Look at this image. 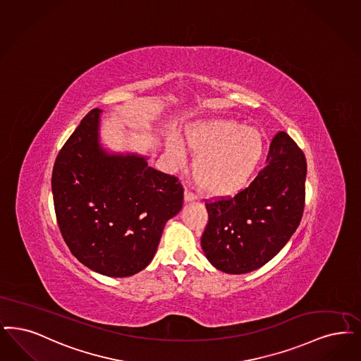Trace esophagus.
<instances>
[{"label":"esophagus","mask_w":361,"mask_h":361,"mask_svg":"<svg viewBox=\"0 0 361 361\" xmlns=\"http://www.w3.org/2000/svg\"><path fill=\"white\" fill-rule=\"evenodd\" d=\"M195 199H196V196H195V195H193L192 192H189V190H185V193H184V202H193Z\"/></svg>","instance_id":"esophagus-1"}]
</instances>
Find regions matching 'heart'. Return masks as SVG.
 I'll return each instance as SVG.
<instances>
[{"instance_id":"1","label":"heart","mask_w":361,"mask_h":361,"mask_svg":"<svg viewBox=\"0 0 361 361\" xmlns=\"http://www.w3.org/2000/svg\"><path fill=\"white\" fill-rule=\"evenodd\" d=\"M188 147L196 153L193 176L208 197H230L242 190L264 152V137L257 128L219 118L195 122L184 133ZM166 149L174 161L184 159V147L169 138Z\"/></svg>"}]
</instances>
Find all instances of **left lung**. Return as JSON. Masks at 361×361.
Returning a JSON list of instances; mask_svg holds the SVG:
<instances>
[{
	"label": "left lung",
	"instance_id": "obj_1",
	"mask_svg": "<svg viewBox=\"0 0 361 361\" xmlns=\"http://www.w3.org/2000/svg\"><path fill=\"white\" fill-rule=\"evenodd\" d=\"M305 180L302 150L288 133H276L254 181L232 199L205 204L207 259L227 274H245L273 259L302 219Z\"/></svg>",
	"mask_w": 361,
	"mask_h": 361
}]
</instances>
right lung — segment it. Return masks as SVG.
Returning <instances> with one entry per match:
<instances>
[{
  "mask_svg": "<svg viewBox=\"0 0 361 361\" xmlns=\"http://www.w3.org/2000/svg\"><path fill=\"white\" fill-rule=\"evenodd\" d=\"M101 114L91 110L59 152L54 204L73 257L95 273L123 278L152 262L166 221L183 208L184 190L147 157L107 152Z\"/></svg>",
  "mask_w": 361,
  "mask_h": 361,
  "instance_id": "right-lung-1",
  "label": "right lung"
}]
</instances>
